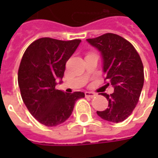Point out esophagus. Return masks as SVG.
Returning <instances> with one entry per match:
<instances>
[{"label":"esophagus","instance_id":"1","mask_svg":"<svg viewBox=\"0 0 158 158\" xmlns=\"http://www.w3.org/2000/svg\"><path fill=\"white\" fill-rule=\"evenodd\" d=\"M85 95L86 97H90V98H92V97L96 96V94L94 92H91V91H86L85 93Z\"/></svg>","mask_w":158,"mask_h":158}]
</instances>
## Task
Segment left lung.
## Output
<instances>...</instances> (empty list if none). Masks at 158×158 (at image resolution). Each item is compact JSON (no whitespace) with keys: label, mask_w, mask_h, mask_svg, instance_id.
Wrapping results in <instances>:
<instances>
[{"label":"left lung","mask_w":158,"mask_h":158,"mask_svg":"<svg viewBox=\"0 0 158 158\" xmlns=\"http://www.w3.org/2000/svg\"><path fill=\"white\" fill-rule=\"evenodd\" d=\"M87 42L102 55L103 72L112 85L113 94L102 96L108 101V107L97 111V115L106 121L120 123L132 113L144 85V68L140 56L131 43L121 36L107 33Z\"/></svg>","instance_id":"8db88e82"}]
</instances>
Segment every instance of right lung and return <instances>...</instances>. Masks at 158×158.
I'll use <instances>...</instances> for the list:
<instances>
[{
  "label": "right lung",
  "instance_id": "add662e5",
  "mask_svg": "<svg viewBox=\"0 0 158 158\" xmlns=\"http://www.w3.org/2000/svg\"><path fill=\"white\" fill-rule=\"evenodd\" d=\"M80 40L63 41L40 38L26 49L18 73L23 102L40 123L54 127L71 116L76 101L85 93H65L56 89V80L64 75L67 61L74 53Z\"/></svg>",
  "mask_w": 158,
  "mask_h": 158
}]
</instances>
